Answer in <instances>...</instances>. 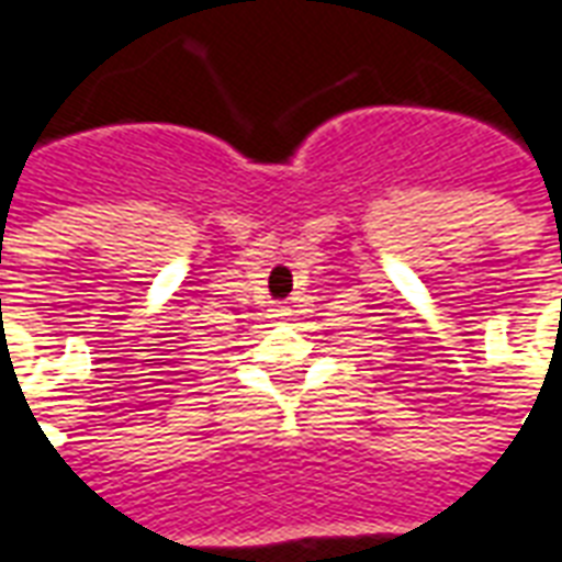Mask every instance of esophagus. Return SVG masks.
Listing matches in <instances>:
<instances>
[{
    "mask_svg": "<svg viewBox=\"0 0 562 562\" xmlns=\"http://www.w3.org/2000/svg\"><path fill=\"white\" fill-rule=\"evenodd\" d=\"M274 312H278V317H281V314H288V308H284V305H278Z\"/></svg>",
    "mask_w": 562,
    "mask_h": 562,
    "instance_id": "34e87169",
    "label": "esophagus"
}]
</instances>
